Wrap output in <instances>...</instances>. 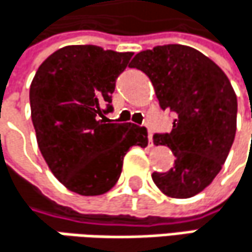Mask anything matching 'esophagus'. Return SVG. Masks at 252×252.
<instances>
[{
  "label": "esophagus",
  "instance_id": "34e87169",
  "mask_svg": "<svg viewBox=\"0 0 252 252\" xmlns=\"http://www.w3.org/2000/svg\"><path fill=\"white\" fill-rule=\"evenodd\" d=\"M152 136H154V135H152V132L149 130V133H148V139H149V145H151V146L154 145V138H152Z\"/></svg>",
  "mask_w": 252,
  "mask_h": 252
}]
</instances>
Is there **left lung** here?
Segmentation results:
<instances>
[{
  "label": "left lung",
  "mask_w": 252,
  "mask_h": 252,
  "mask_svg": "<svg viewBox=\"0 0 252 252\" xmlns=\"http://www.w3.org/2000/svg\"><path fill=\"white\" fill-rule=\"evenodd\" d=\"M130 68L149 77L161 109L175 114L170 133L154 135L155 145L173 151L174 167L152 180L170 197H193L219 174L234 143L235 91L213 61L183 45L139 52Z\"/></svg>",
  "instance_id": "obj_1"
}]
</instances>
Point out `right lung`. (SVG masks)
Wrapping results in <instances>:
<instances>
[{
  "instance_id": "add662e5",
  "label": "right lung",
  "mask_w": 252,
  "mask_h": 252,
  "mask_svg": "<svg viewBox=\"0 0 252 252\" xmlns=\"http://www.w3.org/2000/svg\"><path fill=\"white\" fill-rule=\"evenodd\" d=\"M132 55L94 45L65 46L47 58L32 81L39 149L53 175L81 196L107 193L120 177L126 152L148 145L146 127L98 119L113 110L116 79Z\"/></svg>"
}]
</instances>
